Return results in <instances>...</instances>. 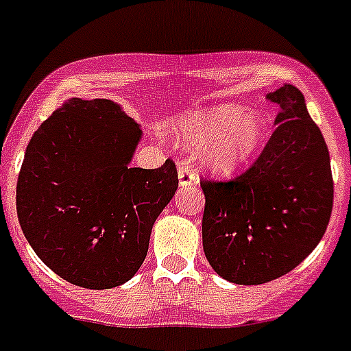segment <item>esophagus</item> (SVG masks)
<instances>
[{"mask_svg": "<svg viewBox=\"0 0 351 351\" xmlns=\"http://www.w3.org/2000/svg\"><path fill=\"white\" fill-rule=\"evenodd\" d=\"M178 178H180V185H191L196 182V171L187 160L178 162Z\"/></svg>", "mask_w": 351, "mask_h": 351, "instance_id": "1", "label": "esophagus"}]
</instances>
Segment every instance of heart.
Here are the masks:
<instances>
[{
    "instance_id": "1",
    "label": "heart",
    "mask_w": 351,
    "mask_h": 351,
    "mask_svg": "<svg viewBox=\"0 0 351 351\" xmlns=\"http://www.w3.org/2000/svg\"><path fill=\"white\" fill-rule=\"evenodd\" d=\"M267 121L261 112L226 103L182 117L180 132L193 148L214 146L210 162L221 173H232L255 155L266 137Z\"/></svg>"
}]
</instances>
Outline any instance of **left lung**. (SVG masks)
Masks as SVG:
<instances>
[{"mask_svg":"<svg viewBox=\"0 0 351 351\" xmlns=\"http://www.w3.org/2000/svg\"><path fill=\"white\" fill-rule=\"evenodd\" d=\"M276 130L252 166L228 180L202 178V235L208 264L225 280L258 285L280 278L316 248L334 205L330 155L305 98L284 85Z\"/></svg>","mask_w":351,"mask_h":351,"instance_id":"obj_1","label":"left lung"}]
</instances>
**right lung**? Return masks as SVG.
Masks as SVG:
<instances>
[{
	"label": "right lung",
	"mask_w": 351,
	"mask_h": 351,
	"mask_svg": "<svg viewBox=\"0 0 351 351\" xmlns=\"http://www.w3.org/2000/svg\"><path fill=\"white\" fill-rule=\"evenodd\" d=\"M141 128L110 99L73 98L28 143L17 176L19 225L37 257L87 289L125 284L146 258L178 171L130 167Z\"/></svg>",
	"instance_id": "right-lung-1"
}]
</instances>
